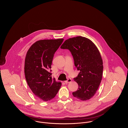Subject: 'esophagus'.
I'll list each match as a JSON object with an SVG mask.
<instances>
[{
    "mask_svg": "<svg viewBox=\"0 0 128 128\" xmlns=\"http://www.w3.org/2000/svg\"><path fill=\"white\" fill-rule=\"evenodd\" d=\"M72 81V80L71 79H68V80H66V81H65L64 82H65L66 84H68V83H69L71 82Z\"/></svg>",
    "mask_w": 128,
    "mask_h": 128,
    "instance_id": "obj_1",
    "label": "esophagus"
}]
</instances>
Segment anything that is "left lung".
I'll return each instance as SVG.
<instances>
[{
	"label": "left lung",
	"mask_w": 128,
	"mask_h": 128,
	"mask_svg": "<svg viewBox=\"0 0 128 128\" xmlns=\"http://www.w3.org/2000/svg\"><path fill=\"white\" fill-rule=\"evenodd\" d=\"M60 48L70 50L74 65L80 70L74 78L78 88L72 92L73 96L82 101L90 100L98 90L102 77L103 62L99 50L90 39L81 36L66 40Z\"/></svg>",
	"instance_id": "left-lung-1"
}]
</instances>
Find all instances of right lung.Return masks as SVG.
Returning <instances> with one entry per match:
<instances>
[{
	"instance_id": "add662e5",
	"label": "right lung",
	"mask_w": 128,
	"mask_h": 128,
	"mask_svg": "<svg viewBox=\"0 0 128 128\" xmlns=\"http://www.w3.org/2000/svg\"><path fill=\"white\" fill-rule=\"evenodd\" d=\"M64 41L63 38L40 40L28 50L24 61V75L33 93L41 100L53 99L62 86L52 78L51 65L54 55Z\"/></svg>"
}]
</instances>
